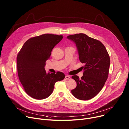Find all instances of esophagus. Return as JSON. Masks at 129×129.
<instances>
[{
	"label": "esophagus",
	"instance_id": "obj_1",
	"mask_svg": "<svg viewBox=\"0 0 129 129\" xmlns=\"http://www.w3.org/2000/svg\"><path fill=\"white\" fill-rule=\"evenodd\" d=\"M65 80H67V79H71V77L69 75H66L65 76Z\"/></svg>",
	"mask_w": 129,
	"mask_h": 129
}]
</instances>
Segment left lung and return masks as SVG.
I'll return each instance as SVG.
<instances>
[{"label":"left lung","mask_w":129,"mask_h":129,"mask_svg":"<svg viewBox=\"0 0 129 129\" xmlns=\"http://www.w3.org/2000/svg\"><path fill=\"white\" fill-rule=\"evenodd\" d=\"M67 38L76 44L79 59L85 64L82 67L84 72L80 79L77 75L72 77L77 83L72 93L77 99L89 100L101 91L108 78L110 64L109 55L102 43L85 34H75Z\"/></svg>","instance_id":"left-lung-1"}]
</instances>
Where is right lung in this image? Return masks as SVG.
<instances>
[{"mask_svg": "<svg viewBox=\"0 0 129 129\" xmlns=\"http://www.w3.org/2000/svg\"><path fill=\"white\" fill-rule=\"evenodd\" d=\"M62 36L44 34L29 39L18 54L17 64L19 80L26 93L36 99H44L52 93L55 83L65 78L57 72L46 73L44 67L51 52Z\"/></svg>", "mask_w": 129, "mask_h": 129, "instance_id": "add662e5", "label": "right lung"}]
</instances>
